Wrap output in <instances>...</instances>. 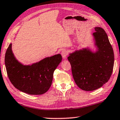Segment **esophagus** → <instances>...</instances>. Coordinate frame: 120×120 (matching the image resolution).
Here are the masks:
<instances>
[{
  "mask_svg": "<svg viewBox=\"0 0 120 120\" xmlns=\"http://www.w3.org/2000/svg\"><path fill=\"white\" fill-rule=\"evenodd\" d=\"M68 54V51L66 49H64L61 52V55L64 59H66Z\"/></svg>",
  "mask_w": 120,
  "mask_h": 120,
  "instance_id": "obj_1",
  "label": "esophagus"
}]
</instances>
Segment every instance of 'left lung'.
I'll list each match as a JSON object with an SVG mask.
<instances>
[{
  "instance_id": "left-lung-1",
  "label": "left lung",
  "mask_w": 120,
  "mask_h": 120,
  "mask_svg": "<svg viewBox=\"0 0 120 120\" xmlns=\"http://www.w3.org/2000/svg\"><path fill=\"white\" fill-rule=\"evenodd\" d=\"M93 33L97 50L83 48L69 54L75 82L85 91L94 90L108 82L112 74L114 64V51L108 35L103 28L95 27Z\"/></svg>"
}]
</instances>
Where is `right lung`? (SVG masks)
Instances as JSON below:
<instances>
[{"label":"right lung","mask_w":120,"mask_h":120,"mask_svg":"<svg viewBox=\"0 0 120 120\" xmlns=\"http://www.w3.org/2000/svg\"><path fill=\"white\" fill-rule=\"evenodd\" d=\"M9 44L5 56V64L10 82L16 88L30 95H41L47 92L52 85L54 71L61 62L57 54L45 57L31 65L18 61Z\"/></svg>","instance_id":"right-lung-1"}]
</instances>
